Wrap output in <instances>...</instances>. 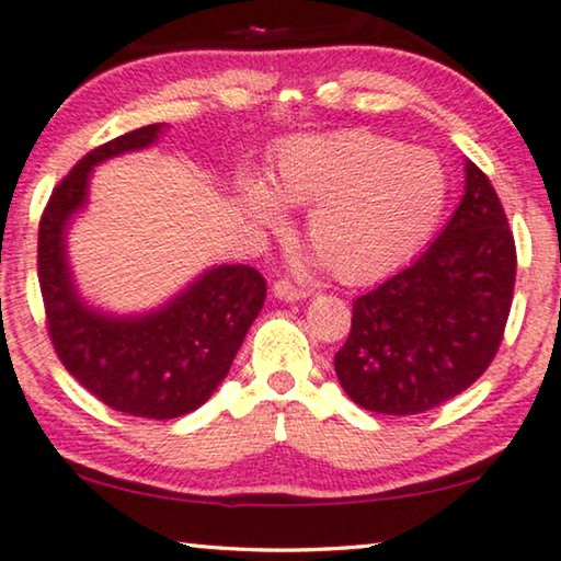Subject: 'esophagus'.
I'll return each mask as SVG.
<instances>
[{
  "mask_svg": "<svg viewBox=\"0 0 561 561\" xmlns=\"http://www.w3.org/2000/svg\"><path fill=\"white\" fill-rule=\"evenodd\" d=\"M272 291L279 299H287V302H295V299H305L307 295H310V291L302 289V287H297V284H291L289 279H277V282H274Z\"/></svg>",
  "mask_w": 561,
  "mask_h": 561,
  "instance_id": "34e87169",
  "label": "esophagus"
}]
</instances>
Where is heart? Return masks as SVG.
<instances>
[{
  "label": "heart",
  "mask_w": 561,
  "mask_h": 561,
  "mask_svg": "<svg viewBox=\"0 0 561 561\" xmlns=\"http://www.w3.org/2000/svg\"><path fill=\"white\" fill-rule=\"evenodd\" d=\"M264 226H282L287 205H312L307 241L341 282H370L409 262L435 231L447 172L430 149L368 129L291 139L277 154L272 191L241 183Z\"/></svg>",
  "instance_id": "b5f03b06"
}]
</instances>
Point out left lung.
I'll return each instance as SVG.
<instances>
[{
  "label": "left lung",
  "instance_id": "1",
  "mask_svg": "<svg viewBox=\"0 0 561 561\" xmlns=\"http://www.w3.org/2000/svg\"><path fill=\"white\" fill-rule=\"evenodd\" d=\"M516 287V241L491 180L465 164L462 203L437 241L353 299L335 374L358 407L409 416L445 404L491 366Z\"/></svg>",
  "mask_w": 561,
  "mask_h": 561
}]
</instances>
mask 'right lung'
<instances>
[{
  "label": "right lung",
  "instance_id": "1",
  "mask_svg": "<svg viewBox=\"0 0 561 561\" xmlns=\"http://www.w3.org/2000/svg\"><path fill=\"white\" fill-rule=\"evenodd\" d=\"M160 124L91 149L53 187L37 231V279L53 348L70 376L106 407L145 420H175L210 399L266 299L254 266L205 272L183 295L145 318H108L76 295L66 262V226L85 203L93 164L149 147Z\"/></svg>",
  "mask_w": 561,
  "mask_h": 561
}]
</instances>
